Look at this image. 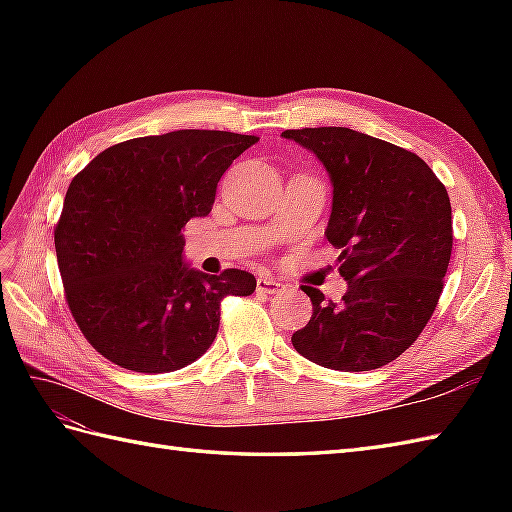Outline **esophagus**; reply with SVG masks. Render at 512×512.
<instances>
[{"mask_svg":"<svg viewBox=\"0 0 512 512\" xmlns=\"http://www.w3.org/2000/svg\"><path fill=\"white\" fill-rule=\"evenodd\" d=\"M257 290L259 292H266V295H277V292L284 290V284L281 281L268 277V275H262L257 279Z\"/></svg>","mask_w":512,"mask_h":512,"instance_id":"1","label":"esophagus"}]
</instances>
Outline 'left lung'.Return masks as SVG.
Listing matches in <instances>:
<instances>
[{
    "instance_id": "left-lung-1",
    "label": "left lung",
    "mask_w": 512,
    "mask_h": 512,
    "mask_svg": "<svg viewBox=\"0 0 512 512\" xmlns=\"http://www.w3.org/2000/svg\"><path fill=\"white\" fill-rule=\"evenodd\" d=\"M332 182L325 237L341 250L343 303L301 286L312 319L292 334L308 361L341 372L378 369L418 339L438 306L453 226L444 184L411 151L347 127L286 129Z\"/></svg>"
}]
</instances>
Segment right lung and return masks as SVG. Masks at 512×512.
Listing matches in <instances>:
<instances>
[{"label":"right lung","instance_id":"1","mask_svg":"<svg viewBox=\"0 0 512 512\" xmlns=\"http://www.w3.org/2000/svg\"><path fill=\"white\" fill-rule=\"evenodd\" d=\"M257 140L178 129L118 143L76 173L54 248L72 317L107 361L143 374L187 367L211 347L222 299L253 295L246 270L184 262L182 228L211 213L217 182Z\"/></svg>","mask_w":512,"mask_h":512}]
</instances>
